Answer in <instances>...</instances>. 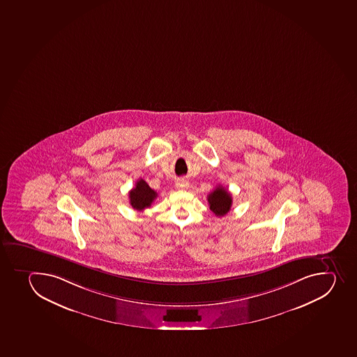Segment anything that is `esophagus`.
I'll return each instance as SVG.
<instances>
[{"instance_id":"esophagus-1","label":"esophagus","mask_w":357,"mask_h":357,"mask_svg":"<svg viewBox=\"0 0 357 357\" xmlns=\"http://www.w3.org/2000/svg\"><path fill=\"white\" fill-rule=\"evenodd\" d=\"M176 187H177L178 190H187L190 187V183L186 180H178L177 183H176Z\"/></svg>"}]
</instances>
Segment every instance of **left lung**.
<instances>
[{"label": "left lung", "instance_id": "1", "mask_svg": "<svg viewBox=\"0 0 357 357\" xmlns=\"http://www.w3.org/2000/svg\"><path fill=\"white\" fill-rule=\"evenodd\" d=\"M208 204L211 211L216 216H225L230 211L232 197L223 186H218L208 195Z\"/></svg>", "mask_w": 357, "mask_h": 357}]
</instances>
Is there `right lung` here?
<instances>
[{"label":"right lung","instance_id":"1","mask_svg":"<svg viewBox=\"0 0 357 357\" xmlns=\"http://www.w3.org/2000/svg\"><path fill=\"white\" fill-rule=\"evenodd\" d=\"M157 193L143 179L136 181L135 187L129 192V202L135 211H142L150 207L156 199Z\"/></svg>","mask_w":357,"mask_h":357}]
</instances>
